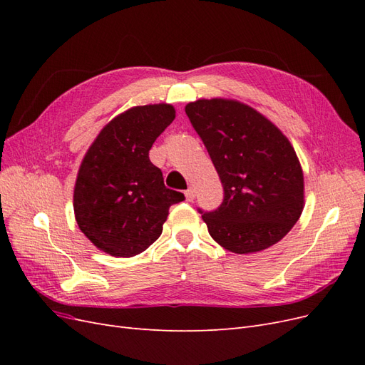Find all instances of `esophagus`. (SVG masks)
Instances as JSON below:
<instances>
[{"instance_id":"obj_1","label":"esophagus","mask_w":365,"mask_h":365,"mask_svg":"<svg viewBox=\"0 0 365 365\" xmlns=\"http://www.w3.org/2000/svg\"><path fill=\"white\" fill-rule=\"evenodd\" d=\"M184 195H185V200L189 201V202H192V201L195 200V196H196V193H195V189H193V187H190V189H187Z\"/></svg>"}]
</instances>
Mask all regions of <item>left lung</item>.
<instances>
[{
	"label": "left lung",
	"mask_w": 365,
	"mask_h": 365,
	"mask_svg": "<svg viewBox=\"0 0 365 365\" xmlns=\"http://www.w3.org/2000/svg\"><path fill=\"white\" fill-rule=\"evenodd\" d=\"M185 114L224 187L216 210L197 208L210 236L236 254L277 244L304 204L303 170L289 140L256 109L236 101L204 98L187 105Z\"/></svg>",
	"instance_id": "8db88e82"
}]
</instances>
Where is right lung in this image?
Here are the masks:
<instances>
[{
  "label": "right lung",
  "mask_w": 365,
  "mask_h": 365,
  "mask_svg": "<svg viewBox=\"0 0 365 365\" xmlns=\"http://www.w3.org/2000/svg\"><path fill=\"white\" fill-rule=\"evenodd\" d=\"M175 118L172 105L128 109L102 129L81 164L74 187L77 225L111 256L132 257L163 231L181 192L168 189L149 150Z\"/></svg>",
  "instance_id": "right-lung-1"
}]
</instances>
